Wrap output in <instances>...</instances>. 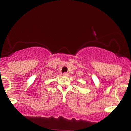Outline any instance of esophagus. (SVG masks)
Wrapping results in <instances>:
<instances>
[{
  "label": "esophagus",
  "mask_w": 131,
  "mask_h": 131,
  "mask_svg": "<svg viewBox=\"0 0 131 131\" xmlns=\"http://www.w3.org/2000/svg\"><path fill=\"white\" fill-rule=\"evenodd\" d=\"M63 76H69V73H64L63 74Z\"/></svg>",
  "instance_id": "esophagus-1"
}]
</instances>
